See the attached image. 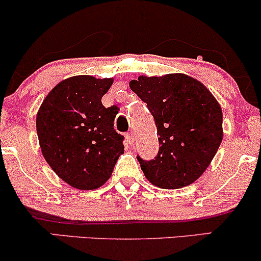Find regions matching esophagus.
Wrapping results in <instances>:
<instances>
[{"label":"esophagus","instance_id":"esophagus-1","mask_svg":"<svg viewBox=\"0 0 261 261\" xmlns=\"http://www.w3.org/2000/svg\"><path fill=\"white\" fill-rule=\"evenodd\" d=\"M126 140H127V142L130 143L131 146H133L134 142H135V136H134V134H133V133L127 134V135H126Z\"/></svg>","mask_w":261,"mask_h":261}]
</instances>
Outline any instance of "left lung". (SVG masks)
Masks as SVG:
<instances>
[{
  "label": "left lung",
  "mask_w": 261,
  "mask_h": 261,
  "mask_svg": "<svg viewBox=\"0 0 261 261\" xmlns=\"http://www.w3.org/2000/svg\"><path fill=\"white\" fill-rule=\"evenodd\" d=\"M131 91L147 104L157 126L160 151L139 157L149 182L162 189L193 184L214 160L223 137L222 109L200 81L184 73L140 76Z\"/></svg>",
  "instance_id": "obj_1"
}]
</instances>
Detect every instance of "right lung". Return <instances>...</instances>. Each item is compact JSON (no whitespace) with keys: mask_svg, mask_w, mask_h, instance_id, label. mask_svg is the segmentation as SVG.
<instances>
[{"mask_svg":"<svg viewBox=\"0 0 261 261\" xmlns=\"http://www.w3.org/2000/svg\"><path fill=\"white\" fill-rule=\"evenodd\" d=\"M113 79L73 76L58 83L37 114L41 153L59 178L80 190H94L112 175L124 137L114 130L115 108L101 97Z\"/></svg>","mask_w":261,"mask_h":261,"instance_id":"add662e5","label":"right lung"}]
</instances>
